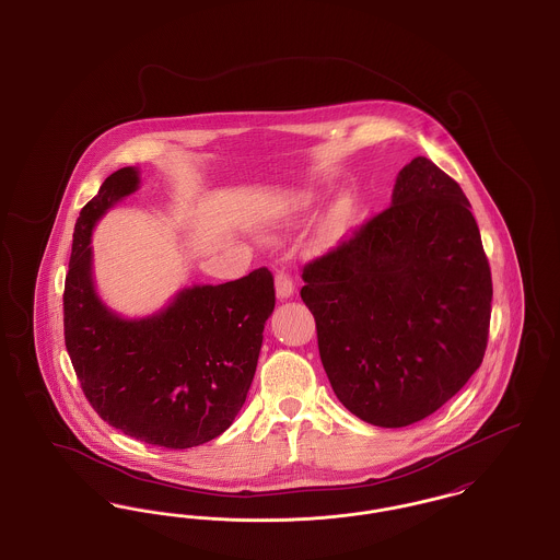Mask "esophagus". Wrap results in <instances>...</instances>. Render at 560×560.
<instances>
[{"instance_id": "obj_1", "label": "esophagus", "mask_w": 560, "mask_h": 560, "mask_svg": "<svg viewBox=\"0 0 560 560\" xmlns=\"http://www.w3.org/2000/svg\"><path fill=\"white\" fill-rule=\"evenodd\" d=\"M275 290H277V295H279L281 300H285V298H292L293 290H295L292 277H290L288 272L279 270V272L275 275Z\"/></svg>"}]
</instances>
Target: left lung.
I'll list each match as a JSON object with an SVG mask.
<instances>
[{
    "label": "left lung",
    "mask_w": 560,
    "mask_h": 560,
    "mask_svg": "<svg viewBox=\"0 0 560 560\" xmlns=\"http://www.w3.org/2000/svg\"><path fill=\"white\" fill-rule=\"evenodd\" d=\"M336 397L363 422L402 428L477 372L491 319V268L464 190L427 158L393 203L302 268Z\"/></svg>",
    "instance_id": "obj_1"
}]
</instances>
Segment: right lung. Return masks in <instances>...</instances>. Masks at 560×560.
<instances>
[{"instance_id": "1", "label": "right lung", "mask_w": 560, "mask_h": 560, "mask_svg": "<svg viewBox=\"0 0 560 560\" xmlns=\"http://www.w3.org/2000/svg\"><path fill=\"white\" fill-rule=\"evenodd\" d=\"M138 170L110 174L83 206L65 279V345L81 390L110 427L149 445L188 450L222 434L252 386L275 308L267 267L222 285H195L147 319H121L92 281V229L138 188Z\"/></svg>"}]
</instances>
